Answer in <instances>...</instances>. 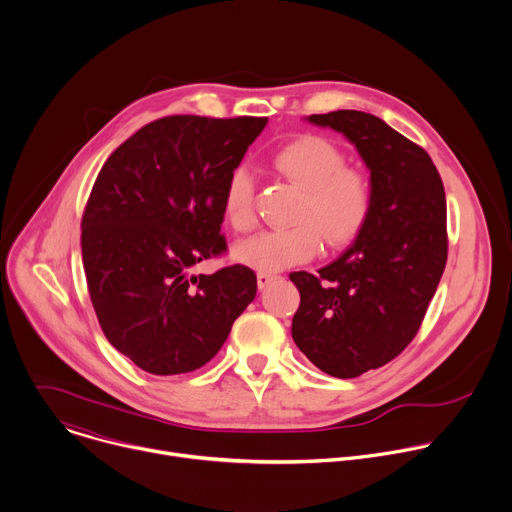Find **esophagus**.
Returning a JSON list of instances; mask_svg holds the SVG:
<instances>
[{
  "mask_svg": "<svg viewBox=\"0 0 512 512\" xmlns=\"http://www.w3.org/2000/svg\"><path fill=\"white\" fill-rule=\"evenodd\" d=\"M275 279H279V275H275V273H265V271H259L257 273V285H259V289H265L271 281H275Z\"/></svg>",
  "mask_w": 512,
  "mask_h": 512,
  "instance_id": "esophagus-1",
  "label": "esophagus"
}]
</instances>
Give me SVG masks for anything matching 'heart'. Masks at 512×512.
Returning a JSON list of instances; mask_svg holds the SVG:
<instances>
[{
  "label": "heart",
  "instance_id": "heart-1",
  "mask_svg": "<svg viewBox=\"0 0 512 512\" xmlns=\"http://www.w3.org/2000/svg\"><path fill=\"white\" fill-rule=\"evenodd\" d=\"M273 166L302 188L296 225L261 231L235 245L239 263L273 273L314 259L322 237L330 249L350 245L369 225L375 192L369 176L346 166L344 154L320 135H300L273 154ZM223 212L235 231L255 221V180L247 166H235L223 188Z\"/></svg>",
  "mask_w": 512,
  "mask_h": 512
}]
</instances>
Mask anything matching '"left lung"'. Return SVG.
I'll list each match as a JSON object with an SVG mask.
<instances>
[{"instance_id": "8db88e82", "label": "left lung", "mask_w": 512, "mask_h": 512, "mask_svg": "<svg viewBox=\"0 0 512 512\" xmlns=\"http://www.w3.org/2000/svg\"><path fill=\"white\" fill-rule=\"evenodd\" d=\"M342 131L371 170L369 225L318 273L294 271L298 348L320 371L354 379L415 338L448 261L446 192L429 154L383 119L340 109L308 117Z\"/></svg>"}]
</instances>
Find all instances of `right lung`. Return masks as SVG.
Here are the masks:
<instances>
[{"label": "right lung", "instance_id": "1", "mask_svg": "<svg viewBox=\"0 0 512 512\" xmlns=\"http://www.w3.org/2000/svg\"><path fill=\"white\" fill-rule=\"evenodd\" d=\"M267 117L170 115L109 156L83 212V265L107 340L152 375L192 373L221 350L253 302L257 275L229 265L223 188Z\"/></svg>", "mask_w": 512, "mask_h": 512}]
</instances>
